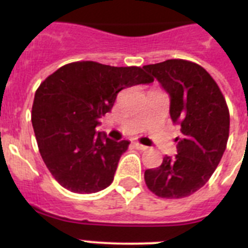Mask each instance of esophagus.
<instances>
[{
    "mask_svg": "<svg viewBox=\"0 0 248 248\" xmlns=\"http://www.w3.org/2000/svg\"><path fill=\"white\" fill-rule=\"evenodd\" d=\"M134 147H135L136 149H139V151H147L148 149V147H145V145H143V144L138 143V141H135V143H134Z\"/></svg>",
    "mask_w": 248,
    "mask_h": 248,
    "instance_id": "1",
    "label": "esophagus"
}]
</instances>
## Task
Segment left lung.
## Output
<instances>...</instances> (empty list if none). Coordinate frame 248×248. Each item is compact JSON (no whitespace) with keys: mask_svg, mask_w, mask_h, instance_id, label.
I'll return each instance as SVG.
<instances>
[{"mask_svg":"<svg viewBox=\"0 0 248 248\" xmlns=\"http://www.w3.org/2000/svg\"><path fill=\"white\" fill-rule=\"evenodd\" d=\"M143 68L169 93L170 116L180 127L177 155L145 170V184L162 198L188 197L207 183L227 148V101L214 78L196 63L170 59Z\"/></svg>","mask_w":248,"mask_h":248,"instance_id":"8db88e82","label":"left lung"}]
</instances>
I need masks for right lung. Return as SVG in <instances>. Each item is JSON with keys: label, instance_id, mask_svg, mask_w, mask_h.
I'll use <instances>...</instances> for the list:
<instances>
[{"label": "right lung", "instance_id": "obj_1", "mask_svg": "<svg viewBox=\"0 0 248 248\" xmlns=\"http://www.w3.org/2000/svg\"><path fill=\"white\" fill-rule=\"evenodd\" d=\"M152 82L139 67L77 62L41 83L32 107L33 130L45 165L62 186L89 194L112 184L130 141H114L96 127L121 90Z\"/></svg>", "mask_w": 248, "mask_h": 248}]
</instances>
